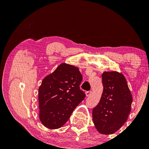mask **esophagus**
<instances>
[{
    "label": "esophagus",
    "mask_w": 149,
    "mask_h": 149,
    "mask_svg": "<svg viewBox=\"0 0 149 149\" xmlns=\"http://www.w3.org/2000/svg\"><path fill=\"white\" fill-rule=\"evenodd\" d=\"M92 94V92L91 91H87L86 92V96L87 97L88 96H90Z\"/></svg>",
    "instance_id": "obj_1"
}]
</instances>
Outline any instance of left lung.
Here are the masks:
<instances>
[{
  "instance_id": "8db88e82",
  "label": "left lung",
  "mask_w": 149,
  "mask_h": 149,
  "mask_svg": "<svg viewBox=\"0 0 149 149\" xmlns=\"http://www.w3.org/2000/svg\"><path fill=\"white\" fill-rule=\"evenodd\" d=\"M102 79L103 91L98 104L93 109V120L99 132L110 135L118 131L127 121L132 96L121 73L104 71Z\"/></svg>"
}]
</instances>
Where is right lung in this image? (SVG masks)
Masks as SVG:
<instances>
[{"label": "right lung", "instance_id": "right-lung-1", "mask_svg": "<svg viewBox=\"0 0 149 149\" xmlns=\"http://www.w3.org/2000/svg\"><path fill=\"white\" fill-rule=\"evenodd\" d=\"M82 79L78 67L65 63L44 78L38 89L39 119L47 128L61 127L84 100Z\"/></svg>", "mask_w": 149, "mask_h": 149}]
</instances>
